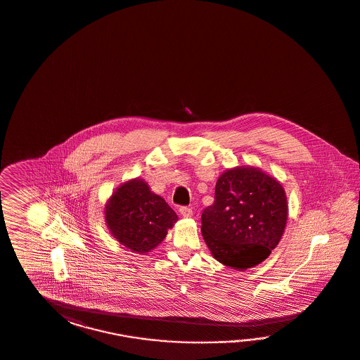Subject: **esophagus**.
I'll return each instance as SVG.
<instances>
[{
    "label": "esophagus",
    "mask_w": 360,
    "mask_h": 360,
    "mask_svg": "<svg viewBox=\"0 0 360 360\" xmlns=\"http://www.w3.org/2000/svg\"><path fill=\"white\" fill-rule=\"evenodd\" d=\"M179 211H180V214L184 217H191L193 215L192 209L188 207V206H180Z\"/></svg>",
    "instance_id": "obj_1"
}]
</instances>
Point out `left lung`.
I'll list each match as a JSON object with an SVG mask.
<instances>
[{
	"label": "left lung",
	"instance_id": "obj_1",
	"mask_svg": "<svg viewBox=\"0 0 360 360\" xmlns=\"http://www.w3.org/2000/svg\"><path fill=\"white\" fill-rule=\"evenodd\" d=\"M201 231L214 258L228 267L259 264L280 243L288 220L284 188L259 168L228 169L215 201L202 212Z\"/></svg>",
	"mask_w": 360,
	"mask_h": 360
}]
</instances>
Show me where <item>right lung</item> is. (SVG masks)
<instances>
[{"instance_id": "1", "label": "right lung", "mask_w": 360, "mask_h": 360, "mask_svg": "<svg viewBox=\"0 0 360 360\" xmlns=\"http://www.w3.org/2000/svg\"><path fill=\"white\" fill-rule=\"evenodd\" d=\"M106 223L117 241L139 254L153 250L177 221L175 211L143 180L120 185L106 205Z\"/></svg>"}]
</instances>
